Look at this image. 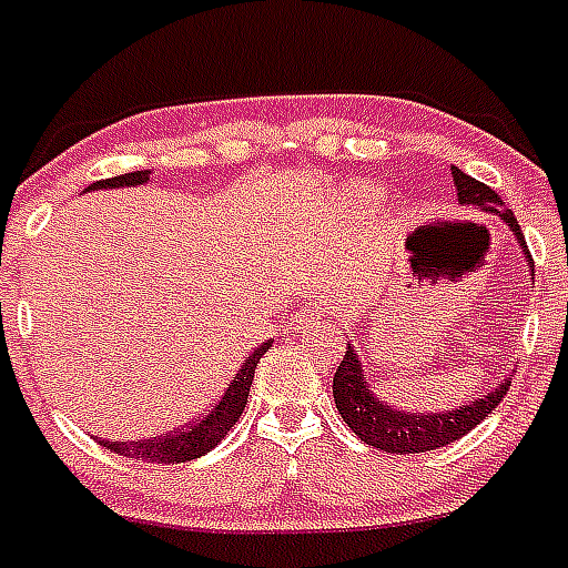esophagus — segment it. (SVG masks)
<instances>
[{"instance_id":"1","label":"esophagus","mask_w":568,"mask_h":568,"mask_svg":"<svg viewBox=\"0 0 568 568\" xmlns=\"http://www.w3.org/2000/svg\"><path fill=\"white\" fill-rule=\"evenodd\" d=\"M323 317H326V308H323L317 300H308V303H303L300 312L292 317V328L294 332H306V328L317 326Z\"/></svg>"}]
</instances>
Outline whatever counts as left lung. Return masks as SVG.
Instances as JSON below:
<instances>
[{
	"mask_svg": "<svg viewBox=\"0 0 568 568\" xmlns=\"http://www.w3.org/2000/svg\"><path fill=\"white\" fill-rule=\"evenodd\" d=\"M454 184L456 195H459L462 207L479 213H494L511 227L514 240L519 242L523 254H526L528 271L535 276V262L528 256L526 236L519 231L514 213L505 207L488 184L470 179L468 173H462L454 166ZM511 381H499V387H490L488 393L474 398V402L462 404L454 409H442V413H409V409H398L393 404L381 402L373 393L369 381L364 378V364L357 361V349L352 343H346V355H343L341 366H337L335 381H332V395H335L337 413L352 427L364 445H373L387 454H424V450H436L445 447L465 433H470L476 424L488 416L490 409L503 402V395L508 393Z\"/></svg>",
	"mask_w": 568,
	"mask_h": 568,
	"instance_id": "left-lung-1",
	"label": "left lung"
}]
</instances>
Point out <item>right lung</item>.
Instances as JSON below:
<instances>
[{"label": "right lung", "mask_w": 568, "mask_h": 568, "mask_svg": "<svg viewBox=\"0 0 568 568\" xmlns=\"http://www.w3.org/2000/svg\"><path fill=\"white\" fill-rule=\"evenodd\" d=\"M150 170H135V173L126 175H114V179L106 181H94L92 187H85L83 193L89 190H114V187H138V184H146L150 181ZM274 341H265L262 346H256L251 355L245 357V364L240 366V373L236 378L231 381L222 393V398L216 402V407L207 409L202 418L190 427H181V430L170 433V436L161 438H141V442H103V447L114 450L118 456H130V459H144V462H164V465H179V462H190L204 456L207 450L222 442L227 436L236 418L242 416V409H245L247 393H251V381H254V369L260 364V357L268 352V346Z\"/></svg>", "instance_id": "obj_1"}]
</instances>
